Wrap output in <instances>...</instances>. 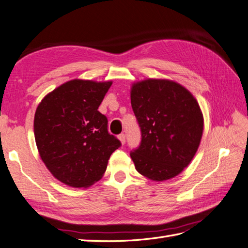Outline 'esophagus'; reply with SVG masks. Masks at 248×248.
Instances as JSON below:
<instances>
[{"label":"esophagus","instance_id":"esophagus-1","mask_svg":"<svg viewBox=\"0 0 248 248\" xmlns=\"http://www.w3.org/2000/svg\"><path fill=\"white\" fill-rule=\"evenodd\" d=\"M118 138H119V140L121 141V143H122V144L125 143V135H124V134H120V135L118 136Z\"/></svg>","mask_w":248,"mask_h":248}]
</instances>
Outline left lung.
Instances as JSON below:
<instances>
[{"label":"left lung","instance_id":"obj_1","mask_svg":"<svg viewBox=\"0 0 248 248\" xmlns=\"http://www.w3.org/2000/svg\"><path fill=\"white\" fill-rule=\"evenodd\" d=\"M130 102L142 137L130 153L136 170L155 182L174 178L200 145L204 122L198 102L173 80L153 78L131 84Z\"/></svg>","mask_w":248,"mask_h":248}]
</instances>
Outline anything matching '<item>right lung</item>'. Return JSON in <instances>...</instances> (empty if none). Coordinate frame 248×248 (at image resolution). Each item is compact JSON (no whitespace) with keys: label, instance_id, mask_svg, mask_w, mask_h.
I'll return each mask as SVG.
<instances>
[{"label":"right lung","instance_id":"right-lung-1","mask_svg":"<svg viewBox=\"0 0 248 248\" xmlns=\"http://www.w3.org/2000/svg\"><path fill=\"white\" fill-rule=\"evenodd\" d=\"M111 84L70 80L37 106L34 135L40 158L55 179L70 187L87 188L102 179L111 154L121 145L98 111Z\"/></svg>","mask_w":248,"mask_h":248}]
</instances>
